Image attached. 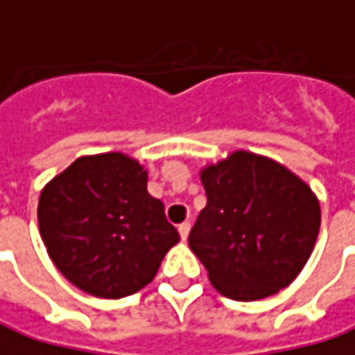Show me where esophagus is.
<instances>
[{
	"instance_id": "esophagus-1",
	"label": "esophagus",
	"mask_w": 355,
	"mask_h": 355,
	"mask_svg": "<svg viewBox=\"0 0 355 355\" xmlns=\"http://www.w3.org/2000/svg\"><path fill=\"white\" fill-rule=\"evenodd\" d=\"M178 232H180V239L182 240L189 239V232H191V223L178 224Z\"/></svg>"
}]
</instances>
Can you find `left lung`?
I'll use <instances>...</instances> for the list:
<instances>
[{
    "instance_id": "1",
    "label": "left lung",
    "mask_w": 355,
    "mask_h": 355,
    "mask_svg": "<svg viewBox=\"0 0 355 355\" xmlns=\"http://www.w3.org/2000/svg\"><path fill=\"white\" fill-rule=\"evenodd\" d=\"M207 207L189 246L212 286L232 300H260L290 284L314 250L320 205L282 164L236 150L200 173Z\"/></svg>"
}]
</instances>
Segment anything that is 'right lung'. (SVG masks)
Segmentation results:
<instances>
[{"label": "right lung", "mask_w": 355, "mask_h": 355, "mask_svg": "<svg viewBox=\"0 0 355 355\" xmlns=\"http://www.w3.org/2000/svg\"><path fill=\"white\" fill-rule=\"evenodd\" d=\"M37 218L59 272L99 298L139 292L180 240L147 173L123 153L77 159L43 189Z\"/></svg>", "instance_id": "right-lung-1"}]
</instances>
